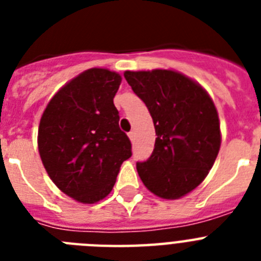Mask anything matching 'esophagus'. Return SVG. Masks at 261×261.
Here are the masks:
<instances>
[{
  "label": "esophagus",
  "mask_w": 261,
  "mask_h": 261,
  "mask_svg": "<svg viewBox=\"0 0 261 261\" xmlns=\"http://www.w3.org/2000/svg\"><path fill=\"white\" fill-rule=\"evenodd\" d=\"M128 136L129 138H130V141H133V140H135V130H130V132L128 133Z\"/></svg>",
  "instance_id": "esophagus-1"
}]
</instances>
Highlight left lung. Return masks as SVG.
<instances>
[{
    "label": "left lung",
    "instance_id": "obj_1",
    "mask_svg": "<svg viewBox=\"0 0 261 261\" xmlns=\"http://www.w3.org/2000/svg\"><path fill=\"white\" fill-rule=\"evenodd\" d=\"M133 93L146 105L155 128L150 158L137 162L147 190L175 200L199 186L221 146L220 119L208 93L174 70L125 71Z\"/></svg>",
    "mask_w": 261,
    "mask_h": 261
}]
</instances>
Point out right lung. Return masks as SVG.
<instances>
[{
  "mask_svg": "<svg viewBox=\"0 0 261 261\" xmlns=\"http://www.w3.org/2000/svg\"><path fill=\"white\" fill-rule=\"evenodd\" d=\"M120 82V74L108 69L81 73L55 94L39 124V153L48 175L84 204L105 199L121 163L132 156L114 105Z\"/></svg>",
  "mask_w": 261,
  "mask_h": 261,
  "instance_id": "add662e5",
  "label": "right lung"
}]
</instances>
